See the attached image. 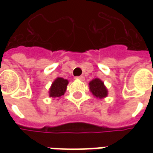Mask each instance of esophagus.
Here are the masks:
<instances>
[{"label": "esophagus", "mask_w": 153, "mask_h": 153, "mask_svg": "<svg viewBox=\"0 0 153 153\" xmlns=\"http://www.w3.org/2000/svg\"><path fill=\"white\" fill-rule=\"evenodd\" d=\"M76 79L81 80V81H84V76H76Z\"/></svg>", "instance_id": "obj_1"}]
</instances>
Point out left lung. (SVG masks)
Masks as SVG:
<instances>
[{
  "mask_svg": "<svg viewBox=\"0 0 153 153\" xmlns=\"http://www.w3.org/2000/svg\"><path fill=\"white\" fill-rule=\"evenodd\" d=\"M89 91L91 92L94 97L97 99H104L107 97L108 95V90L105 85L104 84V82L100 78H94L89 82L88 83Z\"/></svg>",
  "mask_w": 153,
  "mask_h": 153,
  "instance_id": "1",
  "label": "left lung"
}]
</instances>
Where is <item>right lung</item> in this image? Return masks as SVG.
I'll return each instance as SVG.
<instances>
[{
    "instance_id": "1",
    "label": "right lung",
    "mask_w": 153,
    "mask_h": 153,
    "mask_svg": "<svg viewBox=\"0 0 153 153\" xmlns=\"http://www.w3.org/2000/svg\"><path fill=\"white\" fill-rule=\"evenodd\" d=\"M68 83H69V81L67 79L58 76L53 82L50 88H49V92H48L49 97L57 98L59 100L62 95L65 94L66 88H67Z\"/></svg>"
}]
</instances>
